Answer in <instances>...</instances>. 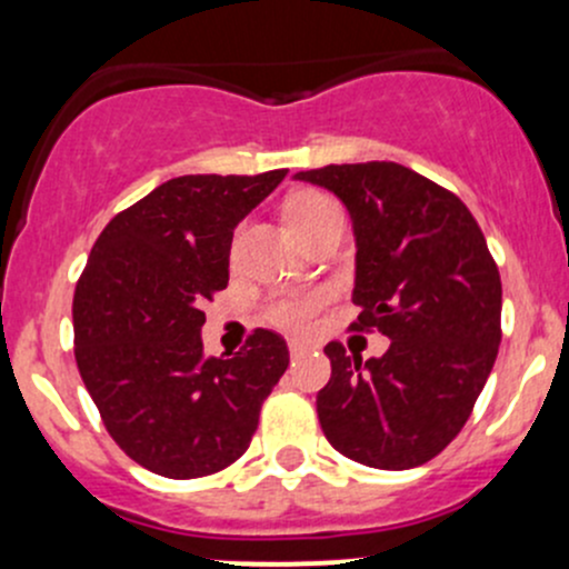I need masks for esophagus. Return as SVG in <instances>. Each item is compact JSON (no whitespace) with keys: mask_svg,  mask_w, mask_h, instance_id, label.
I'll list each match as a JSON object with an SVG mask.
<instances>
[{"mask_svg":"<svg viewBox=\"0 0 569 569\" xmlns=\"http://www.w3.org/2000/svg\"><path fill=\"white\" fill-rule=\"evenodd\" d=\"M309 350V345L307 342H298V339H292L290 342V356L292 359H298V356H303Z\"/></svg>","mask_w":569,"mask_h":569,"instance_id":"1","label":"esophagus"}]
</instances>
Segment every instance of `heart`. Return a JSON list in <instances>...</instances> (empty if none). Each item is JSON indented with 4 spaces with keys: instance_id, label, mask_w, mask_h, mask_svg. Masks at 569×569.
Here are the masks:
<instances>
[{
    "instance_id": "b5f03b06",
    "label": "heart",
    "mask_w": 569,
    "mask_h": 569,
    "mask_svg": "<svg viewBox=\"0 0 569 569\" xmlns=\"http://www.w3.org/2000/svg\"><path fill=\"white\" fill-rule=\"evenodd\" d=\"M328 213H337V204H333L331 197L320 194L315 189L296 191L284 199V224L290 227L292 236H301L303 230H309L312 224H318L320 219H326ZM323 290L312 292H282V296H273L271 301L266 303L262 315H266L268 323L287 328V331H301V328L309 326V320L320 312V307L326 303Z\"/></svg>"
}]
</instances>
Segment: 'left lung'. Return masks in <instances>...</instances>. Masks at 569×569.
<instances>
[{
  "label": "left lung",
  "mask_w": 569,
  "mask_h": 569,
  "mask_svg": "<svg viewBox=\"0 0 569 569\" xmlns=\"http://www.w3.org/2000/svg\"><path fill=\"white\" fill-rule=\"evenodd\" d=\"M333 191L356 232L353 331L391 339L361 361L328 342L331 380L318 419L345 458L386 471L432 460L452 443L485 389L501 342V277L458 194L395 161L298 172Z\"/></svg>",
  "instance_id": "8db88e82"
}]
</instances>
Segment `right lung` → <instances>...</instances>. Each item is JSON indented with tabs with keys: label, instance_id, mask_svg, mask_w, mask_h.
I'll list each match as a JSON object with an SVG mask.
<instances>
[{
	"label": "right lung",
	"instance_id": "right-lung-1",
	"mask_svg": "<svg viewBox=\"0 0 569 569\" xmlns=\"http://www.w3.org/2000/svg\"><path fill=\"white\" fill-rule=\"evenodd\" d=\"M183 174L103 227L73 292V353L103 427L133 462L169 479L232 466L290 353L254 328L230 359H204V301L230 282L232 230L284 180Z\"/></svg>",
	"mask_w": 569,
	"mask_h": 569
}]
</instances>
